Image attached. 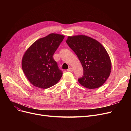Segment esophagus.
Listing matches in <instances>:
<instances>
[{
    "label": "esophagus",
    "mask_w": 131,
    "mask_h": 131,
    "mask_svg": "<svg viewBox=\"0 0 131 131\" xmlns=\"http://www.w3.org/2000/svg\"><path fill=\"white\" fill-rule=\"evenodd\" d=\"M68 72H73V68H72V67H70L69 68H68V69L67 70Z\"/></svg>",
    "instance_id": "1"
}]
</instances>
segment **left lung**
<instances>
[{
  "mask_svg": "<svg viewBox=\"0 0 131 131\" xmlns=\"http://www.w3.org/2000/svg\"><path fill=\"white\" fill-rule=\"evenodd\" d=\"M66 43L75 53L83 68L79 83L90 89L98 88L111 74L112 64L105 48L98 41L86 36L68 37Z\"/></svg>",
  "mask_w": 131,
  "mask_h": 131,
  "instance_id": "obj_1",
  "label": "left lung"
}]
</instances>
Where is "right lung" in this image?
<instances>
[{
  "label": "right lung",
  "mask_w": 131,
  "mask_h": 131,
  "mask_svg": "<svg viewBox=\"0 0 131 131\" xmlns=\"http://www.w3.org/2000/svg\"><path fill=\"white\" fill-rule=\"evenodd\" d=\"M65 36L51 33L35 41L25 52L22 67L30 83L41 88H49L58 83L63 72L53 55Z\"/></svg>",
  "instance_id": "1"
}]
</instances>
